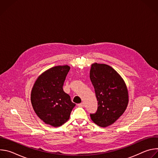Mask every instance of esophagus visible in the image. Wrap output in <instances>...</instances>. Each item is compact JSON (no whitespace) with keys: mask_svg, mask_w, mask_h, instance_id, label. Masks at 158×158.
Instances as JSON below:
<instances>
[{"mask_svg":"<svg viewBox=\"0 0 158 158\" xmlns=\"http://www.w3.org/2000/svg\"><path fill=\"white\" fill-rule=\"evenodd\" d=\"M79 107H84V102H81L80 104H78L77 105Z\"/></svg>","mask_w":158,"mask_h":158,"instance_id":"1","label":"esophagus"}]
</instances>
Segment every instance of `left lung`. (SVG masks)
<instances>
[{"instance_id": "8db88e82", "label": "left lung", "mask_w": 158, "mask_h": 158, "mask_svg": "<svg viewBox=\"0 0 158 158\" xmlns=\"http://www.w3.org/2000/svg\"><path fill=\"white\" fill-rule=\"evenodd\" d=\"M90 79L94 87L98 109L90 114L92 121L102 127L115 123L124 113L129 101L126 85L121 76L110 66L91 65Z\"/></svg>"}]
</instances>
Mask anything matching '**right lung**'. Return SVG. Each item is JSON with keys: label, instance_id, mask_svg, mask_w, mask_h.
<instances>
[{"label": "right lung", "instance_id": "add662e5", "mask_svg": "<svg viewBox=\"0 0 158 158\" xmlns=\"http://www.w3.org/2000/svg\"><path fill=\"white\" fill-rule=\"evenodd\" d=\"M69 70L67 65L52 67L38 77L32 89L31 100L35 112L45 123L53 127L68 121L76 106L62 88Z\"/></svg>", "mask_w": 158, "mask_h": 158}]
</instances>
